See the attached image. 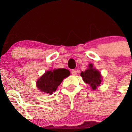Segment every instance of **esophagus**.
Wrapping results in <instances>:
<instances>
[{
  "label": "esophagus",
  "instance_id": "esophagus-1",
  "mask_svg": "<svg viewBox=\"0 0 132 132\" xmlns=\"http://www.w3.org/2000/svg\"><path fill=\"white\" fill-rule=\"evenodd\" d=\"M71 73L72 75H75L77 74V71L75 69H73L71 71Z\"/></svg>",
  "mask_w": 132,
  "mask_h": 132
}]
</instances>
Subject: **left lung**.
I'll return each mask as SVG.
<instances>
[{"label":"left lung","instance_id":"8db88e82","mask_svg":"<svg viewBox=\"0 0 132 132\" xmlns=\"http://www.w3.org/2000/svg\"><path fill=\"white\" fill-rule=\"evenodd\" d=\"M89 68L81 72L80 76L82 77V79L86 83L89 84L90 86L92 87L93 90L96 89L98 86H100L102 81V77L100 72L98 70L93 68V65L90 64L88 66Z\"/></svg>","mask_w":132,"mask_h":132}]
</instances>
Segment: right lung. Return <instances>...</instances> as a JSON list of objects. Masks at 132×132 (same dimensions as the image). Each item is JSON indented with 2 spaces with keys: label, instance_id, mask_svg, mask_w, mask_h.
<instances>
[{
  "label": "right lung",
  "instance_id": "right-lung-1",
  "mask_svg": "<svg viewBox=\"0 0 132 132\" xmlns=\"http://www.w3.org/2000/svg\"><path fill=\"white\" fill-rule=\"evenodd\" d=\"M69 75V71L66 69H58L45 72L37 81L38 88L42 92L53 94L64 78L67 77Z\"/></svg>",
  "mask_w": 132,
  "mask_h": 132
}]
</instances>
